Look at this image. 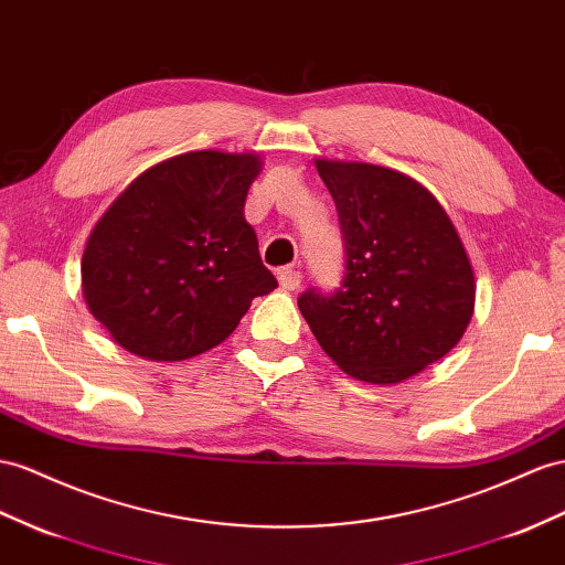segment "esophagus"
<instances>
[{"label":"esophagus","mask_w":565,"mask_h":565,"mask_svg":"<svg viewBox=\"0 0 565 565\" xmlns=\"http://www.w3.org/2000/svg\"><path fill=\"white\" fill-rule=\"evenodd\" d=\"M277 277H279L281 288H286V291H296V288L300 286L302 274L298 269H294V267H284V269L277 271Z\"/></svg>","instance_id":"34e87169"}]
</instances>
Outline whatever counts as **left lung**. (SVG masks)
<instances>
[{
	"label": "left lung",
	"mask_w": 565,
	"mask_h": 565,
	"mask_svg": "<svg viewBox=\"0 0 565 565\" xmlns=\"http://www.w3.org/2000/svg\"><path fill=\"white\" fill-rule=\"evenodd\" d=\"M339 212L343 281L298 298L322 351L355 380L398 384L437 363L475 312L470 257L446 210L406 173L315 159Z\"/></svg>",
	"instance_id": "left-lung-1"
}]
</instances>
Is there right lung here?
<instances>
[{
    "mask_svg": "<svg viewBox=\"0 0 565 565\" xmlns=\"http://www.w3.org/2000/svg\"><path fill=\"white\" fill-rule=\"evenodd\" d=\"M255 152L195 150L164 159L126 188L85 243V306L145 360H185L231 337L253 298L277 288L263 265L245 195Z\"/></svg>",
    "mask_w": 565,
    "mask_h": 565,
    "instance_id": "1",
    "label": "right lung"
}]
</instances>
